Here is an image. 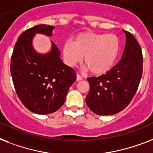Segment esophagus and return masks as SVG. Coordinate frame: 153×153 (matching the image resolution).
<instances>
[{
    "instance_id": "34e87169",
    "label": "esophagus",
    "mask_w": 153,
    "mask_h": 153,
    "mask_svg": "<svg viewBox=\"0 0 153 153\" xmlns=\"http://www.w3.org/2000/svg\"><path fill=\"white\" fill-rule=\"evenodd\" d=\"M76 79H77V81H81L82 79V76H81V75H79V74H76Z\"/></svg>"
}]
</instances>
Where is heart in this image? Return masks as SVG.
I'll return each instance as SVG.
<instances>
[{"mask_svg":"<svg viewBox=\"0 0 153 153\" xmlns=\"http://www.w3.org/2000/svg\"><path fill=\"white\" fill-rule=\"evenodd\" d=\"M120 42L112 33L85 31L73 38L72 42H65L62 46L64 61L69 67H74L82 61L92 74L101 75L108 73L119 56Z\"/></svg>","mask_w":153,"mask_h":153,"instance_id":"heart-1","label":"heart"}]
</instances>
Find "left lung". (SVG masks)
<instances>
[{"label":"left lung","mask_w":153,"mask_h":153,"mask_svg":"<svg viewBox=\"0 0 153 153\" xmlns=\"http://www.w3.org/2000/svg\"><path fill=\"white\" fill-rule=\"evenodd\" d=\"M123 31L126 46L120 61L105 74L87 79L90 89L85 102L97 115H115L123 111L136 94L142 76L141 46L130 32Z\"/></svg>","instance_id":"obj_1"}]
</instances>
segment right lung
I'll list each match as a JSON object with an SVG mask.
<instances>
[{
    "mask_svg": "<svg viewBox=\"0 0 153 153\" xmlns=\"http://www.w3.org/2000/svg\"><path fill=\"white\" fill-rule=\"evenodd\" d=\"M55 27L38 25L19 37L11 59V74L16 94L30 111L51 114L64 105L70 86L76 80L74 69L64 64L60 52L51 42L50 50L40 53L33 48L37 33L53 35Z\"/></svg>",
    "mask_w": 153,
    "mask_h": 153,
    "instance_id": "1",
    "label": "right lung"
}]
</instances>
